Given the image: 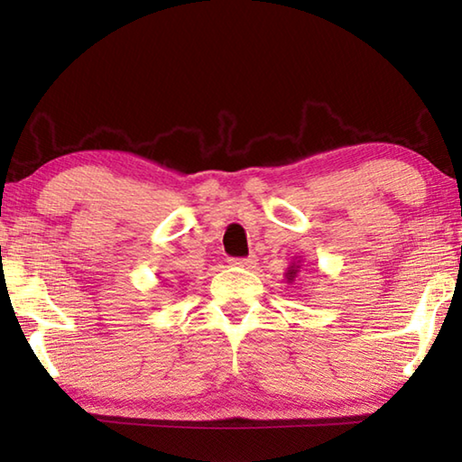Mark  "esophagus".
I'll use <instances>...</instances> for the list:
<instances>
[{
  "instance_id": "1",
  "label": "esophagus",
  "mask_w": 462,
  "mask_h": 462,
  "mask_svg": "<svg viewBox=\"0 0 462 462\" xmlns=\"http://www.w3.org/2000/svg\"><path fill=\"white\" fill-rule=\"evenodd\" d=\"M230 264H234V267L250 269V267H254V264H256V259H254V256H248V259H230Z\"/></svg>"
}]
</instances>
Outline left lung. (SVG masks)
I'll use <instances>...</instances> for the list:
<instances>
[{
    "instance_id": "8db88e82",
    "label": "left lung",
    "mask_w": 462,
    "mask_h": 462,
    "mask_svg": "<svg viewBox=\"0 0 462 462\" xmlns=\"http://www.w3.org/2000/svg\"><path fill=\"white\" fill-rule=\"evenodd\" d=\"M300 273H301V264L300 263H291V267H289L287 273H285L287 283H293V281L297 279V275H300Z\"/></svg>"
}]
</instances>
